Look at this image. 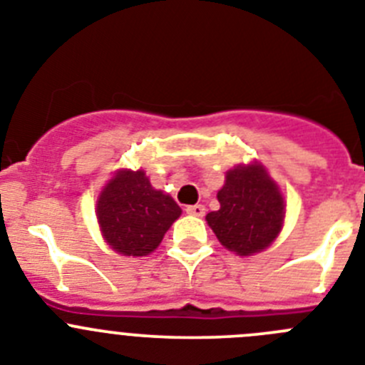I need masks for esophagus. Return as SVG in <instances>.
<instances>
[{"mask_svg":"<svg viewBox=\"0 0 365 365\" xmlns=\"http://www.w3.org/2000/svg\"><path fill=\"white\" fill-rule=\"evenodd\" d=\"M206 212V208L202 205H190L186 206V214L190 215H195V217H202Z\"/></svg>","mask_w":365,"mask_h":365,"instance_id":"1","label":"esophagus"}]
</instances>
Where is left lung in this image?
Listing matches in <instances>:
<instances>
[{"label": "left lung", "mask_w": 365, "mask_h": 365, "mask_svg": "<svg viewBox=\"0 0 365 365\" xmlns=\"http://www.w3.org/2000/svg\"><path fill=\"white\" fill-rule=\"evenodd\" d=\"M219 210L206 215L219 243L240 256H254L282 232L285 201L259 163L228 170L217 192Z\"/></svg>", "instance_id": "8db88e82"}]
</instances>
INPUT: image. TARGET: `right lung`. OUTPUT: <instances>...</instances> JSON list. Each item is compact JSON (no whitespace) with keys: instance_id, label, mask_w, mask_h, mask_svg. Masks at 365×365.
Instances as JSON below:
<instances>
[{"instance_id":"add662e5","label":"right lung","mask_w":365,"mask_h":365,"mask_svg":"<svg viewBox=\"0 0 365 365\" xmlns=\"http://www.w3.org/2000/svg\"><path fill=\"white\" fill-rule=\"evenodd\" d=\"M180 212L168 193L151 186L144 170H118L96 201L106 243L122 256L153 252Z\"/></svg>"}]
</instances>
